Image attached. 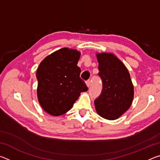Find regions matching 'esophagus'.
<instances>
[{
	"label": "esophagus",
	"mask_w": 160,
	"mask_h": 160,
	"mask_svg": "<svg viewBox=\"0 0 160 160\" xmlns=\"http://www.w3.org/2000/svg\"><path fill=\"white\" fill-rule=\"evenodd\" d=\"M90 84H91V82H90V80H88L86 82V85H87V86L88 87V88L90 86Z\"/></svg>",
	"instance_id": "1"
}]
</instances>
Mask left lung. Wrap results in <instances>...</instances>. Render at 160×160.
<instances>
[{"mask_svg":"<svg viewBox=\"0 0 160 160\" xmlns=\"http://www.w3.org/2000/svg\"><path fill=\"white\" fill-rule=\"evenodd\" d=\"M99 75L102 80V93L94 100L98 114L108 120H114L125 113L134 96L131 76L122 62L113 53H97Z\"/></svg>","mask_w":160,"mask_h":160,"instance_id":"8db88e82","label":"left lung"}]
</instances>
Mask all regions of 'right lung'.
<instances>
[{
  "mask_svg": "<svg viewBox=\"0 0 160 160\" xmlns=\"http://www.w3.org/2000/svg\"><path fill=\"white\" fill-rule=\"evenodd\" d=\"M80 57L78 51L63 48L47 56L38 67V100L48 114L66 113L80 93L88 90L80 78L81 70L77 66Z\"/></svg>",
  "mask_w": 160,
  "mask_h": 160,
  "instance_id": "obj_1",
  "label": "right lung"
}]
</instances>
